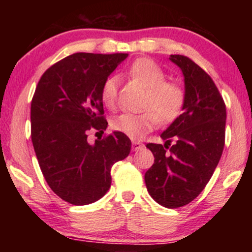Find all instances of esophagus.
Returning <instances> with one entry per match:
<instances>
[{"label": "esophagus", "mask_w": 252, "mask_h": 252, "mask_svg": "<svg viewBox=\"0 0 252 252\" xmlns=\"http://www.w3.org/2000/svg\"><path fill=\"white\" fill-rule=\"evenodd\" d=\"M141 148H143V144L138 141H132V150H140Z\"/></svg>", "instance_id": "34e87169"}]
</instances>
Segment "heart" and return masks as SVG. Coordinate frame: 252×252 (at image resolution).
I'll list each match as a JSON object with an SVG mask.
<instances>
[{
    "label": "heart",
    "instance_id": "b5f03b06",
    "mask_svg": "<svg viewBox=\"0 0 252 252\" xmlns=\"http://www.w3.org/2000/svg\"><path fill=\"white\" fill-rule=\"evenodd\" d=\"M126 73L147 88L142 114L124 112L112 121V129L122 132L132 140H142L148 132L162 122H172L180 114L185 100V92L178 84L164 82L166 73L158 63L149 58H138L126 68ZM120 79L110 76L104 80L100 99L106 108L116 105Z\"/></svg>",
    "mask_w": 252,
    "mask_h": 252
}]
</instances>
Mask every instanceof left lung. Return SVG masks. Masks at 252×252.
<instances>
[{
  "label": "left lung",
  "instance_id": "left-lung-1",
  "mask_svg": "<svg viewBox=\"0 0 252 252\" xmlns=\"http://www.w3.org/2000/svg\"><path fill=\"white\" fill-rule=\"evenodd\" d=\"M169 60L184 76L182 114L161 134L164 144H147L155 160L144 181L158 204L176 209L200 194L218 166L225 143L226 108L216 84L200 66L180 54H172ZM172 139L175 143L170 145Z\"/></svg>",
  "mask_w": 252,
  "mask_h": 252
}]
</instances>
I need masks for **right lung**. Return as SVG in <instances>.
<instances>
[{"mask_svg":"<svg viewBox=\"0 0 252 252\" xmlns=\"http://www.w3.org/2000/svg\"><path fill=\"white\" fill-rule=\"evenodd\" d=\"M128 54L74 53L51 66L31 104L32 142L48 186L72 205L99 200L111 186V167L131 149L120 131L88 142L90 130L104 131L100 90Z\"/></svg>","mask_w":252,"mask_h":252,"instance_id":"add662e5","label":"right lung"}]
</instances>
